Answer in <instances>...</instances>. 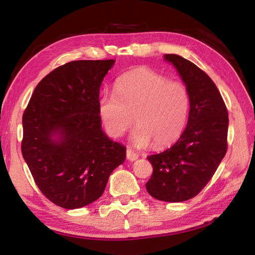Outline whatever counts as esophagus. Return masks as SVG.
Masks as SVG:
<instances>
[{
    "mask_svg": "<svg viewBox=\"0 0 255 255\" xmlns=\"http://www.w3.org/2000/svg\"><path fill=\"white\" fill-rule=\"evenodd\" d=\"M126 156H127V159L129 161H134V160L138 159L139 155H138V153L134 152V151L131 148H128L127 151H126Z\"/></svg>",
    "mask_w": 255,
    "mask_h": 255,
    "instance_id": "34e87169",
    "label": "esophagus"
}]
</instances>
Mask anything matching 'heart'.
I'll return each instance as SVG.
<instances>
[{
  "mask_svg": "<svg viewBox=\"0 0 255 255\" xmlns=\"http://www.w3.org/2000/svg\"><path fill=\"white\" fill-rule=\"evenodd\" d=\"M191 97L186 85L148 68L122 75L115 93L100 97L99 113L106 131L119 137L134 123L133 141L164 148L180 138L186 126Z\"/></svg>",
  "mask_w": 255,
  "mask_h": 255,
  "instance_id": "1",
  "label": "heart"
}]
</instances>
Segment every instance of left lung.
<instances>
[{
	"label": "left lung",
	"mask_w": 255,
	"mask_h": 255,
	"mask_svg": "<svg viewBox=\"0 0 255 255\" xmlns=\"http://www.w3.org/2000/svg\"><path fill=\"white\" fill-rule=\"evenodd\" d=\"M180 73L191 97L188 122L171 148L148 156L153 173L145 184L151 196L184 202L199 194L227 152L228 111L217 86L196 64L177 55H165Z\"/></svg>",
	"instance_id": "left-lung-1"
}]
</instances>
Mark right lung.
Segmentation results:
<instances>
[{
    "label": "right lung",
    "mask_w": 255,
    "mask_h": 255,
    "mask_svg": "<svg viewBox=\"0 0 255 255\" xmlns=\"http://www.w3.org/2000/svg\"><path fill=\"white\" fill-rule=\"evenodd\" d=\"M114 62L58 67L38 83L23 114V158L40 192L62 208L99 199L126 159V148L102 130L99 113L101 84Z\"/></svg>",
    "instance_id": "right-lung-1"
}]
</instances>
